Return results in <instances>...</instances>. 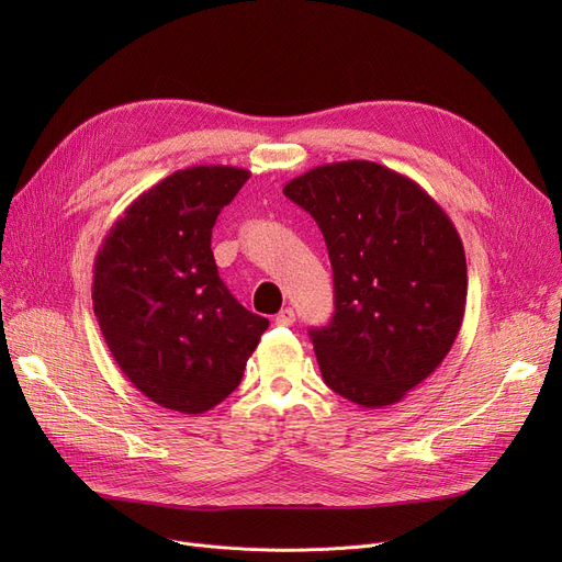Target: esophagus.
<instances>
[{"label":"esophagus","mask_w":562,"mask_h":562,"mask_svg":"<svg viewBox=\"0 0 562 562\" xmlns=\"http://www.w3.org/2000/svg\"><path fill=\"white\" fill-rule=\"evenodd\" d=\"M293 321H296V312H293L291 307H284L278 312L276 316V323L278 326H293Z\"/></svg>","instance_id":"1"}]
</instances>
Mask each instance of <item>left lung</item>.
Segmentation results:
<instances>
[{"label": "left lung", "instance_id": "obj_1", "mask_svg": "<svg viewBox=\"0 0 562 562\" xmlns=\"http://www.w3.org/2000/svg\"><path fill=\"white\" fill-rule=\"evenodd\" d=\"M316 221L335 316L312 328L321 375L360 407L398 403L449 356L467 303V259L447 212L409 177L337 161L282 189Z\"/></svg>", "mask_w": 562, "mask_h": 562}]
</instances>
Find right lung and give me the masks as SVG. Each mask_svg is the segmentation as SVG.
I'll return each mask as SVG.
<instances>
[{"label": "right lung", "mask_w": 562, "mask_h": 562, "mask_svg": "<svg viewBox=\"0 0 562 562\" xmlns=\"http://www.w3.org/2000/svg\"><path fill=\"white\" fill-rule=\"evenodd\" d=\"M248 177L234 166L175 170L127 206L95 257L93 312L113 360L182 415L239 387L269 328L227 291L212 252V227Z\"/></svg>", "instance_id": "add662e5"}]
</instances>
